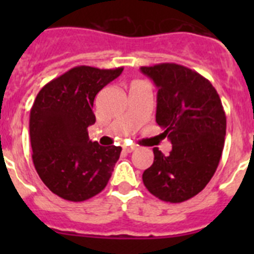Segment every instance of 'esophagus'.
Wrapping results in <instances>:
<instances>
[{
    "mask_svg": "<svg viewBox=\"0 0 254 254\" xmlns=\"http://www.w3.org/2000/svg\"><path fill=\"white\" fill-rule=\"evenodd\" d=\"M136 149H137V147L134 146V145H132V146H125V147H123V150H125L126 152H132V151H134Z\"/></svg>",
    "mask_w": 254,
    "mask_h": 254,
    "instance_id": "esophagus-1",
    "label": "esophagus"
}]
</instances>
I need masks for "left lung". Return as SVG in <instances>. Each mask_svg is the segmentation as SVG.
Masks as SVG:
<instances>
[{
  "instance_id": "8db88e82",
  "label": "left lung",
  "mask_w": 254,
  "mask_h": 254,
  "mask_svg": "<svg viewBox=\"0 0 254 254\" xmlns=\"http://www.w3.org/2000/svg\"><path fill=\"white\" fill-rule=\"evenodd\" d=\"M158 87L156 123L172 142L168 156L154 147V163L142 174L145 187L161 201L178 203L199 193L223 154L226 117L215 87L188 67H141Z\"/></svg>"
}]
</instances>
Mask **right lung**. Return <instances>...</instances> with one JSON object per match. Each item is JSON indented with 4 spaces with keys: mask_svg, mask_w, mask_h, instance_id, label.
I'll return each mask as SVG.
<instances>
[{
    "mask_svg": "<svg viewBox=\"0 0 254 254\" xmlns=\"http://www.w3.org/2000/svg\"><path fill=\"white\" fill-rule=\"evenodd\" d=\"M122 71L73 67L44 85L35 98L29 121L33 163L61 198L81 202L108 185L122 147L91 142L87 127L95 123L96 94Z\"/></svg>",
    "mask_w": 254,
    "mask_h": 254,
    "instance_id": "add662e5",
    "label": "right lung"
}]
</instances>
